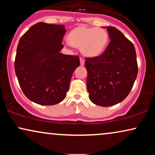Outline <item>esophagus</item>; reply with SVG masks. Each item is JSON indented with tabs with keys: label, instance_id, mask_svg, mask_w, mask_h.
I'll list each match as a JSON object with an SVG mask.
<instances>
[{
	"label": "esophagus",
	"instance_id": "obj_1",
	"mask_svg": "<svg viewBox=\"0 0 155 155\" xmlns=\"http://www.w3.org/2000/svg\"><path fill=\"white\" fill-rule=\"evenodd\" d=\"M80 65H84V59L83 58H80Z\"/></svg>",
	"mask_w": 155,
	"mask_h": 155
}]
</instances>
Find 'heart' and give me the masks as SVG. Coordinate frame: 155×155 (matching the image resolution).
<instances>
[{
    "mask_svg": "<svg viewBox=\"0 0 155 155\" xmlns=\"http://www.w3.org/2000/svg\"><path fill=\"white\" fill-rule=\"evenodd\" d=\"M67 44L81 48L85 56L94 58L104 52L109 43V34L100 27H76L68 35Z\"/></svg>",
    "mask_w": 155,
    "mask_h": 155,
    "instance_id": "1",
    "label": "heart"
}]
</instances>
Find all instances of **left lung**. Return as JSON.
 I'll list each match as a JSON object with an SVG mask.
<instances>
[{"label":"left lung","instance_id":"8db88e82","mask_svg":"<svg viewBox=\"0 0 155 155\" xmlns=\"http://www.w3.org/2000/svg\"><path fill=\"white\" fill-rule=\"evenodd\" d=\"M107 28L111 41L101 56L87 58V88L94 104L110 107L121 102L130 93L137 75L133 43L114 27Z\"/></svg>","mask_w":155,"mask_h":155}]
</instances>
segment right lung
<instances>
[{"label": "right lung", "instance_id": "right-lung-1", "mask_svg": "<svg viewBox=\"0 0 155 155\" xmlns=\"http://www.w3.org/2000/svg\"><path fill=\"white\" fill-rule=\"evenodd\" d=\"M66 32L63 25L38 22L20 38L15 71L25 96L40 105H54L66 97L78 56L61 54Z\"/></svg>", "mask_w": 155, "mask_h": 155}]
</instances>
